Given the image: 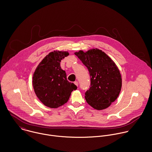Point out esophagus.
<instances>
[{"label":"esophagus","mask_w":152,"mask_h":152,"mask_svg":"<svg viewBox=\"0 0 152 152\" xmlns=\"http://www.w3.org/2000/svg\"><path fill=\"white\" fill-rule=\"evenodd\" d=\"M75 83V84L76 86H78V84H79L78 82H77V81H76V82H75V83Z\"/></svg>","instance_id":"obj_1"}]
</instances>
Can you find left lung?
Wrapping results in <instances>:
<instances>
[{"label": "left lung", "mask_w": 152, "mask_h": 152, "mask_svg": "<svg viewBox=\"0 0 152 152\" xmlns=\"http://www.w3.org/2000/svg\"><path fill=\"white\" fill-rule=\"evenodd\" d=\"M75 54L88 69L91 86L85 93L87 102L93 108L102 110L117 100L122 87L121 75L117 66L104 52L93 48L80 50Z\"/></svg>", "instance_id": "left-lung-1"}]
</instances>
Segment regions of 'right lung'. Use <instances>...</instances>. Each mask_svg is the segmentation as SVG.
<instances>
[{"instance_id":"obj_1","label":"right lung","mask_w":152,"mask_h":152,"mask_svg":"<svg viewBox=\"0 0 152 152\" xmlns=\"http://www.w3.org/2000/svg\"><path fill=\"white\" fill-rule=\"evenodd\" d=\"M68 51H53L38 64L33 76L34 92L40 101L51 108H57L68 102L77 86L69 82L65 70L60 65L61 60L68 56Z\"/></svg>"}]
</instances>
